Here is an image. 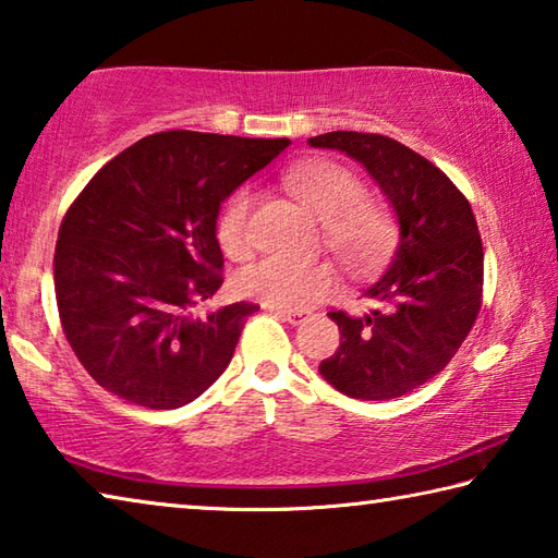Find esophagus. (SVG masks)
<instances>
[{
    "instance_id": "obj_1",
    "label": "esophagus",
    "mask_w": 558,
    "mask_h": 558,
    "mask_svg": "<svg viewBox=\"0 0 558 558\" xmlns=\"http://www.w3.org/2000/svg\"><path fill=\"white\" fill-rule=\"evenodd\" d=\"M267 308L274 316H279L281 320H289V324L294 326H301L311 316V311H304V308H279V306H267Z\"/></svg>"
}]
</instances>
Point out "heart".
<instances>
[{
    "instance_id": "obj_1",
    "label": "heart",
    "mask_w": 558,
    "mask_h": 558,
    "mask_svg": "<svg viewBox=\"0 0 558 558\" xmlns=\"http://www.w3.org/2000/svg\"><path fill=\"white\" fill-rule=\"evenodd\" d=\"M287 183L324 220L326 244L345 267H369L392 244V215L385 205L365 198L363 181L348 166L311 159L289 169ZM252 205L254 195L242 189L220 210L218 242L232 259H244L252 252ZM234 284L242 296L262 304L299 308L330 294L336 277L324 262H296L269 254L244 267Z\"/></svg>"
}]
</instances>
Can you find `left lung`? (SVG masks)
I'll return each instance as SVG.
<instances>
[{
  "label": "left lung",
  "mask_w": 558,
  "mask_h": 558,
  "mask_svg": "<svg viewBox=\"0 0 558 558\" xmlns=\"http://www.w3.org/2000/svg\"><path fill=\"white\" fill-rule=\"evenodd\" d=\"M308 144L363 163L399 222L392 262L365 289L379 308L330 311L340 345L318 373L353 399L402 397L451 363L481 311L483 242L473 208L438 166L389 136L328 132Z\"/></svg>",
  "instance_id": "1"
}]
</instances>
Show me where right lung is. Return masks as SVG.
<instances>
[{
	"label": "right lung",
	"mask_w": 558,
	"mask_h": 558,
	"mask_svg": "<svg viewBox=\"0 0 558 558\" xmlns=\"http://www.w3.org/2000/svg\"><path fill=\"white\" fill-rule=\"evenodd\" d=\"M289 144L159 132L107 161L71 203L53 257L58 316L107 392L179 409L225 373L259 306L195 314L222 284L220 203Z\"/></svg>",
	"instance_id": "1"
}]
</instances>
